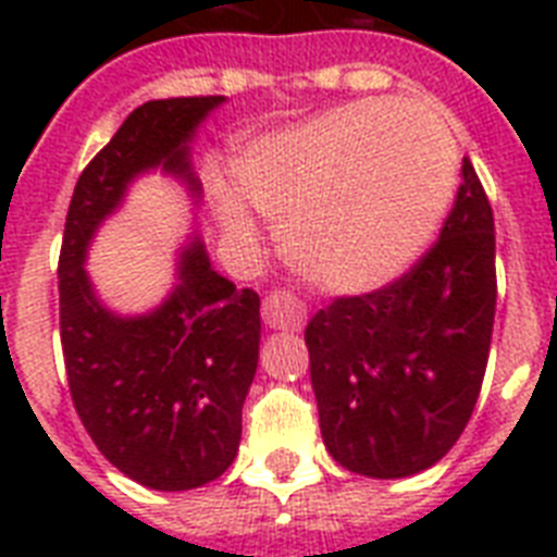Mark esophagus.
I'll return each instance as SVG.
<instances>
[{
    "instance_id": "obj_1",
    "label": "esophagus",
    "mask_w": 557,
    "mask_h": 557,
    "mask_svg": "<svg viewBox=\"0 0 557 557\" xmlns=\"http://www.w3.org/2000/svg\"><path fill=\"white\" fill-rule=\"evenodd\" d=\"M262 321H265L269 330H304L306 306L300 304L292 292H286V288H274V292L265 295V300H262Z\"/></svg>"
}]
</instances>
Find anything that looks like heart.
Masks as SVG:
<instances>
[{
	"label": "heart",
	"instance_id": "obj_1",
	"mask_svg": "<svg viewBox=\"0 0 557 557\" xmlns=\"http://www.w3.org/2000/svg\"><path fill=\"white\" fill-rule=\"evenodd\" d=\"M234 173L243 198L283 225V248L306 280L370 292L431 245L454 196L457 150L433 112L381 98L262 135ZM244 202L216 187L219 219L239 239L253 234Z\"/></svg>",
	"mask_w": 557,
	"mask_h": 557
}]
</instances>
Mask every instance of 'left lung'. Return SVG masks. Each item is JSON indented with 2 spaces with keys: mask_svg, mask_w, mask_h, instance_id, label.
<instances>
[{
  "mask_svg": "<svg viewBox=\"0 0 557 557\" xmlns=\"http://www.w3.org/2000/svg\"><path fill=\"white\" fill-rule=\"evenodd\" d=\"M494 213L474 164L440 239L396 283L335 297L306 326L323 445L375 480L436 466L466 431L492 347Z\"/></svg>",
  "mask_w": 557,
  "mask_h": 557,
  "instance_id": "1",
  "label": "left lung"
}]
</instances>
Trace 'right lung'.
<instances>
[{"label": "right lung", "instance_id": "obj_1", "mask_svg": "<svg viewBox=\"0 0 557 557\" xmlns=\"http://www.w3.org/2000/svg\"><path fill=\"white\" fill-rule=\"evenodd\" d=\"M222 95L147 100L89 161L74 187L60 248V341L74 410L91 442L135 483L187 492L234 462L243 401L260 358V297L213 271L193 236L176 286L147 314L103 306L86 251L135 178L164 170L199 201L190 141Z\"/></svg>", "mask_w": 557, "mask_h": 557}]
</instances>
